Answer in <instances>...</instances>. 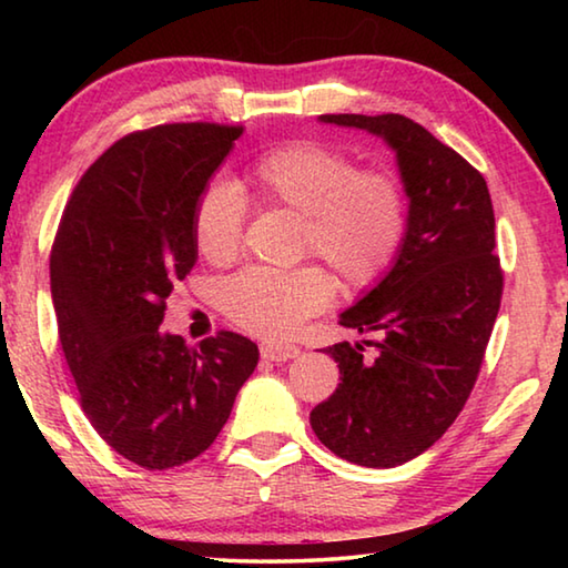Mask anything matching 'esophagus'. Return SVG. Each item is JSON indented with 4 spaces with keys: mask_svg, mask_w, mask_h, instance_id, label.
Returning a JSON list of instances; mask_svg holds the SVG:
<instances>
[{
    "mask_svg": "<svg viewBox=\"0 0 568 568\" xmlns=\"http://www.w3.org/2000/svg\"><path fill=\"white\" fill-rule=\"evenodd\" d=\"M261 355L265 361L283 363V361L297 358V355H301V348L291 343H261Z\"/></svg>",
    "mask_w": 568,
    "mask_h": 568,
    "instance_id": "1",
    "label": "esophagus"
}]
</instances>
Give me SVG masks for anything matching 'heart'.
<instances>
[{
    "mask_svg": "<svg viewBox=\"0 0 568 568\" xmlns=\"http://www.w3.org/2000/svg\"><path fill=\"white\" fill-rule=\"evenodd\" d=\"M247 190L255 203L301 215V255L323 257L351 287L376 283L406 235L408 203L400 180L386 170H358L343 150L323 142H291L257 158ZM247 217L245 195L213 180L197 197L192 233L205 261L237 255ZM333 283L321 267L245 271L223 285V311L240 328L287 335L331 303Z\"/></svg>",
    "mask_w": 568,
    "mask_h": 568,
    "instance_id": "b5f03b06",
    "label": "heart"
}]
</instances>
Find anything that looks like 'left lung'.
Segmentation results:
<instances>
[{
  "label": "left lung",
  "mask_w": 568,
  "mask_h": 568,
  "mask_svg": "<svg viewBox=\"0 0 568 568\" xmlns=\"http://www.w3.org/2000/svg\"><path fill=\"white\" fill-rule=\"evenodd\" d=\"M325 124L376 134L396 152L408 197L406 235L388 273L341 313L343 328L376 333L363 345L335 343L341 383L311 410L325 448L365 468L420 456L466 406L488 338L504 275L491 195L478 170L403 114H321Z\"/></svg>",
  "instance_id": "8db88e82"
}]
</instances>
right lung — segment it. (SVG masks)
Returning a JSON list of instances; mask_svg holds the SVG:
<instances>
[{
    "mask_svg": "<svg viewBox=\"0 0 568 568\" xmlns=\"http://www.w3.org/2000/svg\"><path fill=\"white\" fill-rule=\"evenodd\" d=\"M240 134L203 122L128 134L77 182L54 237L52 303L82 410L148 470L203 454L261 358L230 331L197 348L160 331L172 285L197 261V197Z\"/></svg>",
    "mask_w": 568,
    "mask_h": 568,
    "instance_id": "right-lung-1",
    "label": "right lung"
}]
</instances>
